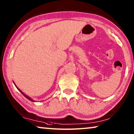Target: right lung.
I'll list each match as a JSON object with an SVG mask.
<instances>
[{"label":"right lung","instance_id":"1","mask_svg":"<svg viewBox=\"0 0 134 134\" xmlns=\"http://www.w3.org/2000/svg\"><path fill=\"white\" fill-rule=\"evenodd\" d=\"M13 83H14V85H15V83H14V82H13ZM15 86H16V88H17V89H18V90H19V91L20 92H21V93H22V94H23V95H24V96L25 97H26V98H27V99H29V100H31V101H32V102H34V100H32V99L31 98V97H29L28 96H27V95H26L25 94V93H23V92H22L21 91V90H20V89H19V88H18V87H17V86H16V85H15Z\"/></svg>","mask_w":134,"mask_h":134}]
</instances>
